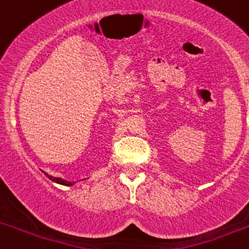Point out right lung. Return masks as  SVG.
Masks as SVG:
<instances>
[{
    "mask_svg": "<svg viewBox=\"0 0 249 249\" xmlns=\"http://www.w3.org/2000/svg\"><path fill=\"white\" fill-rule=\"evenodd\" d=\"M46 176H47L48 178H50L51 181H53V182H56V183H59V184H63V186H71V182H67V181H65V179H61V178H57V177H52V176H50V175H47V173H45Z\"/></svg>",
    "mask_w": 249,
    "mask_h": 249,
    "instance_id": "add662e5",
    "label": "right lung"
}]
</instances>
